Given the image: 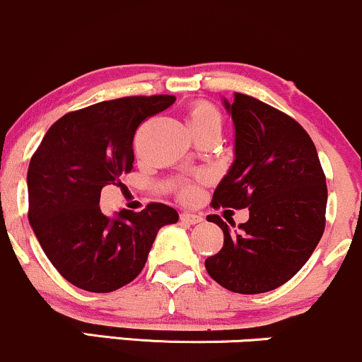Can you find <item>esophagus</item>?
Here are the masks:
<instances>
[{
  "mask_svg": "<svg viewBox=\"0 0 362 362\" xmlns=\"http://www.w3.org/2000/svg\"><path fill=\"white\" fill-rule=\"evenodd\" d=\"M181 221L186 222V224H200L203 222V217L202 215H197V214H189V212H182L181 214Z\"/></svg>",
  "mask_w": 362,
  "mask_h": 362,
  "instance_id": "esophagus-1",
  "label": "esophagus"
}]
</instances>
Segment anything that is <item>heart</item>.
I'll use <instances>...</instances> for the list:
<instances>
[{"mask_svg": "<svg viewBox=\"0 0 362 362\" xmlns=\"http://www.w3.org/2000/svg\"><path fill=\"white\" fill-rule=\"evenodd\" d=\"M186 119H188L189 129L193 132V135H198V133L210 128H221L222 123L221 112L210 103H205V100H197V103L189 105L188 111H186ZM177 193H180L181 198L188 200L194 194V185L189 181H181L177 185Z\"/></svg>", "mask_w": 362, "mask_h": 362, "instance_id": "1", "label": "heart"}]
</instances>
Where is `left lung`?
<instances>
[{
	"label": "left lung",
	"mask_w": 362,
	"mask_h": 362,
	"mask_svg": "<svg viewBox=\"0 0 362 362\" xmlns=\"http://www.w3.org/2000/svg\"><path fill=\"white\" fill-rule=\"evenodd\" d=\"M235 128V159L214 192V209H246L235 233L209 215L224 233V246L205 259L215 282L239 294H259L286 284L308 262L325 230L327 182L316 147L294 117L234 93L226 100Z\"/></svg>",
	"instance_id": "obj_1"
}]
</instances>
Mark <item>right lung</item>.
Returning a JSON list of instances; mask_svg holds the SVG:
<instances>
[{"label":"right lung","mask_w":362,"mask_h":362,"mask_svg":"<svg viewBox=\"0 0 362 362\" xmlns=\"http://www.w3.org/2000/svg\"><path fill=\"white\" fill-rule=\"evenodd\" d=\"M174 95H132L71 111L47 129L27 173L28 222L39 245L68 282L112 292L138 277L162 226L176 224L173 206L152 202L141 212L100 210L104 186L132 173L133 138Z\"/></svg>","instance_id":"obj_1"}]
</instances>
